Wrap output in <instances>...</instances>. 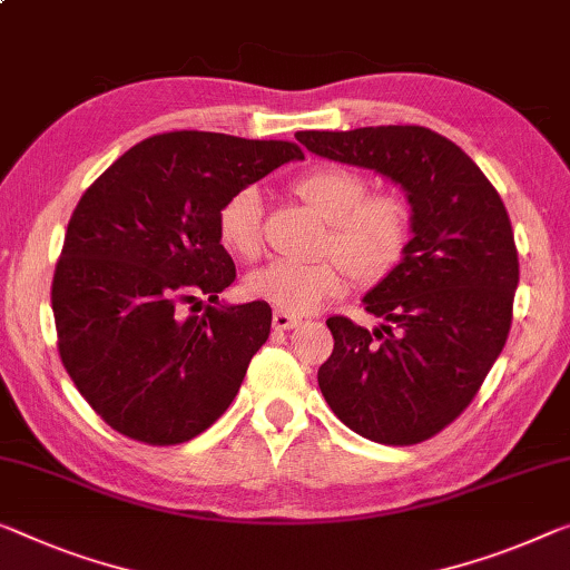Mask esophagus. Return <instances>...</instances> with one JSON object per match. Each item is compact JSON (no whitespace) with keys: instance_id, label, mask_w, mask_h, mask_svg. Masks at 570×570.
Listing matches in <instances>:
<instances>
[{"instance_id":"34e87169","label":"esophagus","mask_w":570,"mask_h":570,"mask_svg":"<svg viewBox=\"0 0 570 570\" xmlns=\"http://www.w3.org/2000/svg\"><path fill=\"white\" fill-rule=\"evenodd\" d=\"M302 325V317H296V314H288V312H274V327L276 330H294Z\"/></svg>"}]
</instances>
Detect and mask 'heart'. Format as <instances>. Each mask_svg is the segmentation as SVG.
<instances>
[{"label":"heart","mask_w":570,"mask_h":570,"mask_svg":"<svg viewBox=\"0 0 570 570\" xmlns=\"http://www.w3.org/2000/svg\"><path fill=\"white\" fill-rule=\"evenodd\" d=\"M292 189L327 219L322 250L335 258L314 263L274 261L245 276L243 294L278 312L309 314L345 292L347 274L363 286L384 282L410 250L412 209L394 191L366 194L353 168L320 164L294 178ZM263 204L253 186L230 194L217 212V240L230 256L256 261L263 250Z\"/></svg>","instance_id":"b5f03b06"}]
</instances>
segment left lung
Returning <instances> with one entry per match:
<instances>
[{
  "label": "left lung",
  "instance_id": "obj_1",
  "mask_svg": "<svg viewBox=\"0 0 570 570\" xmlns=\"http://www.w3.org/2000/svg\"><path fill=\"white\" fill-rule=\"evenodd\" d=\"M304 148L392 178L412 204V240L392 276L363 296L384 320L368 333L330 317L333 355L320 392L353 432L414 445L473 402L512 327L520 261L507 207L453 140L420 125L296 132Z\"/></svg>",
  "mask_w": 570,
  "mask_h": 570
}]
</instances>
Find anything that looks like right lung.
Wrapping results in <instances>:
<instances>
[{
	"mask_svg": "<svg viewBox=\"0 0 570 570\" xmlns=\"http://www.w3.org/2000/svg\"><path fill=\"white\" fill-rule=\"evenodd\" d=\"M288 140L176 130L132 146L83 191L56 263L63 368L109 428L178 445L223 417L271 333L266 302L219 304L235 263L217 212L286 160ZM210 304L204 315L186 306Z\"/></svg>",
	"mask_w": 570,
	"mask_h": 570,
	"instance_id": "right-lung-1",
	"label": "right lung"
}]
</instances>
